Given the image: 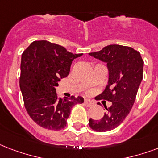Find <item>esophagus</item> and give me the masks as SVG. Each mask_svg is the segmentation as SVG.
Wrapping results in <instances>:
<instances>
[{"instance_id": "esophagus-1", "label": "esophagus", "mask_w": 158, "mask_h": 158, "mask_svg": "<svg viewBox=\"0 0 158 158\" xmlns=\"http://www.w3.org/2000/svg\"><path fill=\"white\" fill-rule=\"evenodd\" d=\"M84 105L87 106V107H90V106L94 105V102H92L91 100H89V99H84Z\"/></svg>"}]
</instances>
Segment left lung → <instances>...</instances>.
Here are the masks:
<instances>
[{
	"label": "left lung",
	"instance_id": "1",
	"mask_svg": "<svg viewBox=\"0 0 158 158\" xmlns=\"http://www.w3.org/2000/svg\"><path fill=\"white\" fill-rule=\"evenodd\" d=\"M89 55L107 63L108 85L98 96L112 105L105 107L107 112L101 119L90 118L89 125L96 132H107L121 124L131 111L143 80L144 63L138 51L119 44H110Z\"/></svg>",
	"mask_w": 158,
	"mask_h": 158
}]
</instances>
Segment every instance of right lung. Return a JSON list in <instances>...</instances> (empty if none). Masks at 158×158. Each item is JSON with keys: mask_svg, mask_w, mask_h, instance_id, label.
<instances>
[{"mask_svg": "<svg viewBox=\"0 0 158 158\" xmlns=\"http://www.w3.org/2000/svg\"><path fill=\"white\" fill-rule=\"evenodd\" d=\"M81 55L47 40L32 42L23 52L20 88L26 111L40 127L63 129L72 107L84 103L80 96L58 99L55 89L60 79L69 74L72 61Z\"/></svg>", "mask_w": 158, "mask_h": 158, "instance_id": "1", "label": "right lung"}]
</instances>
